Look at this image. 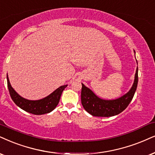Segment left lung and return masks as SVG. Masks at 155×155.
<instances>
[{
  "label": "left lung",
  "instance_id": "obj_1",
  "mask_svg": "<svg viewBox=\"0 0 155 155\" xmlns=\"http://www.w3.org/2000/svg\"><path fill=\"white\" fill-rule=\"evenodd\" d=\"M137 84L138 68H137L134 83L130 91L118 99L106 100L97 97L91 89L81 83V99L82 106L88 113L94 117H108L115 116L122 112L130 104L136 91Z\"/></svg>",
  "mask_w": 155,
  "mask_h": 155
}]
</instances>
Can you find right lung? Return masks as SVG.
Masks as SVG:
<instances>
[{
	"label": "right lung",
	"instance_id": "right-lung-1",
	"mask_svg": "<svg viewBox=\"0 0 155 155\" xmlns=\"http://www.w3.org/2000/svg\"><path fill=\"white\" fill-rule=\"evenodd\" d=\"M7 83L11 99L18 107H20L23 110L29 112L33 114L41 115L49 113L56 108L59 102L61 96L64 89L67 87L66 85L61 86L51 94L38 100H28L21 97L16 91L11 87L9 81L8 76L7 74Z\"/></svg>",
	"mask_w": 155,
	"mask_h": 155
}]
</instances>
